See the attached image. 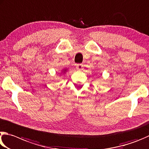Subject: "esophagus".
Listing matches in <instances>:
<instances>
[{"instance_id": "esophagus-1", "label": "esophagus", "mask_w": 149, "mask_h": 149, "mask_svg": "<svg viewBox=\"0 0 149 149\" xmlns=\"http://www.w3.org/2000/svg\"><path fill=\"white\" fill-rule=\"evenodd\" d=\"M77 69L78 70H82L83 69V65L82 64H78L77 65Z\"/></svg>"}]
</instances>
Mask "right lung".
<instances>
[{"label":"right lung","instance_id":"add662e5","mask_svg":"<svg viewBox=\"0 0 149 149\" xmlns=\"http://www.w3.org/2000/svg\"><path fill=\"white\" fill-rule=\"evenodd\" d=\"M67 71V69H65L62 70V72H63V73H65V72Z\"/></svg>","mask_w":149,"mask_h":149}]
</instances>
